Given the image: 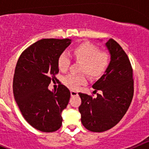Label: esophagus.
<instances>
[{
	"mask_svg": "<svg viewBox=\"0 0 149 149\" xmlns=\"http://www.w3.org/2000/svg\"><path fill=\"white\" fill-rule=\"evenodd\" d=\"M70 93H71V95L72 96H76L78 95L77 92H76V91H74V90H71Z\"/></svg>",
	"mask_w": 149,
	"mask_h": 149,
	"instance_id": "esophagus-1",
	"label": "esophagus"
}]
</instances>
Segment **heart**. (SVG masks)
Instances as JSON below:
<instances>
[{
    "label": "heart",
    "mask_w": 149,
    "mask_h": 149,
    "mask_svg": "<svg viewBox=\"0 0 149 149\" xmlns=\"http://www.w3.org/2000/svg\"><path fill=\"white\" fill-rule=\"evenodd\" d=\"M72 54L76 60L82 63L80 71L85 72L91 77L101 75L110 62V56L108 54L100 51L97 46L89 42H84L76 46L72 51ZM57 65L61 72H66L70 65V59L66 54H63L59 56ZM86 81V76L84 74H69L63 78L64 84L72 89H77Z\"/></svg>",
    "instance_id": "obj_1"
}]
</instances>
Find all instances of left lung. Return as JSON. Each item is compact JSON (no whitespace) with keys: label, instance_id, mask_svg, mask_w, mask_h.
Returning a JSON list of instances; mask_svg holds the SVG:
<instances>
[{"label":"left lung","instance_id":"obj_1","mask_svg":"<svg viewBox=\"0 0 149 149\" xmlns=\"http://www.w3.org/2000/svg\"><path fill=\"white\" fill-rule=\"evenodd\" d=\"M110 54V62L104 74L93 85L101 91L93 98L79 93L81 104L79 112L81 122L87 130L103 132L119 123L126 113L134 95L133 70L127 55L113 39L105 44Z\"/></svg>","mask_w":149,"mask_h":149}]
</instances>
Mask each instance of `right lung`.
I'll return each instance as SVG.
<instances>
[{
  "label": "right lung",
  "mask_w": 149,
  "mask_h": 149,
  "mask_svg": "<svg viewBox=\"0 0 149 149\" xmlns=\"http://www.w3.org/2000/svg\"><path fill=\"white\" fill-rule=\"evenodd\" d=\"M72 42L69 39H43L22 52L13 77V95L22 116L42 132H54L62 125V111L71 93L60 84L56 90L48 86L59 72L57 60Z\"/></svg>",
  "instance_id": "right-lung-1"
}]
</instances>
